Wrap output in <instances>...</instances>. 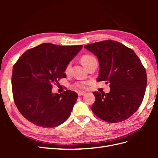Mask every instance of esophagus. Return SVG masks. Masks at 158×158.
<instances>
[{
    "instance_id": "34e87169",
    "label": "esophagus",
    "mask_w": 158,
    "mask_h": 158,
    "mask_svg": "<svg viewBox=\"0 0 158 158\" xmlns=\"http://www.w3.org/2000/svg\"><path fill=\"white\" fill-rule=\"evenodd\" d=\"M85 94H86V93L84 92H80L78 93V96H81V95H85Z\"/></svg>"
}]
</instances>
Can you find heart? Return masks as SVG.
I'll return each instance as SVG.
<instances>
[{
  "label": "heart",
  "mask_w": 158,
  "mask_h": 158,
  "mask_svg": "<svg viewBox=\"0 0 158 158\" xmlns=\"http://www.w3.org/2000/svg\"><path fill=\"white\" fill-rule=\"evenodd\" d=\"M94 60H96V59H95L93 56L89 55H84L82 56V58H81V63H82V64L84 66L88 65V64L92 63V61H94ZM70 69V64H69L67 66H66V67L65 69V73L68 74L69 73ZM87 84H88V82H80L76 84V86L78 88H85V85Z\"/></svg>",
  "instance_id": "b5f03b06"
}]
</instances>
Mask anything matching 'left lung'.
I'll use <instances>...</instances> for the list:
<instances>
[{"label": "left lung", "instance_id": "left-lung-1", "mask_svg": "<svg viewBox=\"0 0 158 158\" xmlns=\"http://www.w3.org/2000/svg\"><path fill=\"white\" fill-rule=\"evenodd\" d=\"M97 56L99 64L98 82L109 83L106 94L94 92L93 113L108 123L126 120L139 108L147 85L146 72L133 50L121 43L107 40L84 46Z\"/></svg>", "mask_w": 158, "mask_h": 158}]
</instances>
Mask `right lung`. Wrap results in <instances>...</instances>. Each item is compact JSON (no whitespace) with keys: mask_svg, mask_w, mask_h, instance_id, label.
<instances>
[{"mask_svg":"<svg viewBox=\"0 0 158 158\" xmlns=\"http://www.w3.org/2000/svg\"><path fill=\"white\" fill-rule=\"evenodd\" d=\"M82 45L60 46L45 43L27 50L13 66L14 103L27 120L45 127H56L70 117L78 94L66 90L52 94V84L65 78V69Z\"/></svg>","mask_w":158,"mask_h":158,"instance_id":"right-lung-1","label":"right lung"}]
</instances>
